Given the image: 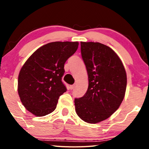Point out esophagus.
<instances>
[{
	"mask_svg": "<svg viewBox=\"0 0 149 149\" xmlns=\"http://www.w3.org/2000/svg\"><path fill=\"white\" fill-rule=\"evenodd\" d=\"M74 88H75V85H70V86H69L70 90H73Z\"/></svg>",
	"mask_w": 149,
	"mask_h": 149,
	"instance_id": "esophagus-1",
	"label": "esophagus"
}]
</instances>
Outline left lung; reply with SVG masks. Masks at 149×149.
<instances>
[{
    "label": "left lung",
    "instance_id": "8db88e82",
    "mask_svg": "<svg viewBox=\"0 0 149 149\" xmlns=\"http://www.w3.org/2000/svg\"><path fill=\"white\" fill-rule=\"evenodd\" d=\"M81 55L88 75L86 93L74 100L76 112L88 123H97L110 117L123 100L127 75L117 54L108 46L80 42Z\"/></svg>",
    "mask_w": 149,
    "mask_h": 149
}]
</instances>
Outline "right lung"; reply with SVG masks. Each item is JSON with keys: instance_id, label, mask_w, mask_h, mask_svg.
I'll return each mask as SVG.
<instances>
[{"instance_id": "1", "label": "right lung", "mask_w": 149, "mask_h": 149, "mask_svg": "<svg viewBox=\"0 0 149 149\" xmlns=\"http://www.w3.org/2000/svg\"><path fill=\"white\" fill-rule=\"evenodd\" d=\"M78 42H52L36 50L23 65L18 76V94L29 111L41 117L54 111L66 88L61 81L64 64Z\"/></svg>"}]
</instances>
